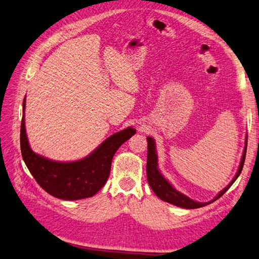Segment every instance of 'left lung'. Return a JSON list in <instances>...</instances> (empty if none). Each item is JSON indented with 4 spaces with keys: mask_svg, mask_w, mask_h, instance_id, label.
Returning <instances> with one entry per match:
<instances>
[{
    "mask_svg": "<svg viewBox=\"0 0 259 259\" xmlns=\"http://www.w3.org/2000/svg\"><path fill=\"white\" fill-rule=\"evenodd\" d=\"M148 162H147V176H148V183L151 186L152 190L154 191V194L162 199L163 201H166L168 203H171L174 205H177V207L185 208V209H197V208H201L204 207L211 202L215 201L217 199L220 198L225 191H227L233 184L236 178L240 176L241 171L244 166V162H245V155H246V148H247V137H246V142H245V149L243 152V156L241 160L240 167L237 169V173L235 177L232 180V182L225 187L223 190H221L219 195L213 199V200L208 201V202H198L194 201L193 199L188 198L187 196L183 195L180 191H177L171 185L165 180L164 176L160 173V170L157 168V155H156V151H155V143L154 140L152 138L148 137Z\"/></svg>",
    "mask_w": 259,
    "mask_h": 259,
    "instance_id": "1",
    "label": "left lung"
}]
</instances>
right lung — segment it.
I'll return each instance as SVG.
<instances>
[{
  "label": "right lung",
  "instance_id": "right-lung-1",
  "mask_svg": "<svg viewBox=\"0 0 259 259\" xmlns=\"http://www.w3.org/2000/svg\"><path fill=\"white\" fill-rule=\"evenodd\" d=\"M25 103L24 98L21 125L22 156L39 186L51 196L63 200H78L94 196L108 180L116 151L136 134V129L129 127L110 136L82 160L55 162L36 154L30 149L25 129Z\"/></svg>",
  "mask_w": 259,
  "mask_h": 259
}]
</instances>
